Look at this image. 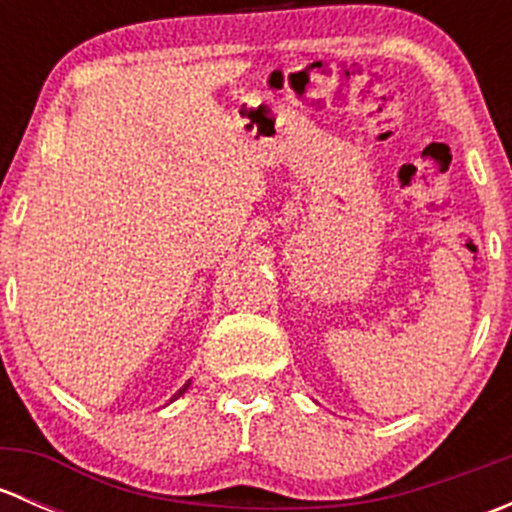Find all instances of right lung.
<instances>
[{
	"mask_svg": "<svg viewBox=\"0 0 512 512\" xmlns=\"http://www.w3.org/2000/svg\"><path fill=\"white\" fill-rule=\"evenodd\" d=\"M183 391H185V389H183ZM183 391H180V394H183Z\"/></svg>",
	"mask_w": 512,
	"mask_h": 512,
	"instance_id": "right-lung-1",
	"label": "right lung"
}]
</instances>
